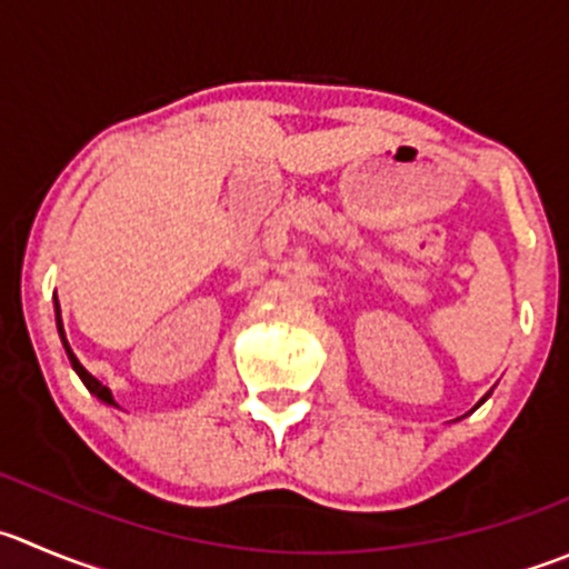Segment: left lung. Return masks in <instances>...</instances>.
Masks as SVG:
<instances>
[{"label":"left lung","instance_id":"obj_1","mask_svg":"<svg viewBox=\"0 0 569 569\" xmlns=\"http://www.w3.org/2000/svg\"><path fill=\"white\" fill-rule=\"evenodd\" d=\"M487 397H489V395H487ZM487 397H483V400H487ZM483 400H481V402H483ZM481 402H478V406H481ZM478 406H476V408H478Z\"/></svg>","mask_w":569,"mask_h":569}]
</instances>
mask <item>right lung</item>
I'll use <instances>...</instances> for the list:
<instances>
[{
    "mask_svg": "<svg viewBox=\"0 0 569 569\" xmlns=\"http://www.w3.org/2000/svg\"><path fill=\"white\" fill-rule=\"evenodd\" d=\"M54 319H58V333H60V341H63V347H66V356H69L71 367H74V372L80 375V380H82V383H86V389L91 391V395L97 397V400L108 402V406H116V400H113V395H110V389H108V386H102V383H99V380L93 378V375L88 372V369L82 367L80 361H77V356H74V352H71L69 341H66V333H63V322H60V302H58V297H54Z\"/></svg>",
    "mask_w": 569,
    "mask_h": 569,
    "instance_id": "right-lung-1",
    "label": "right lung"
}]
</instances>
